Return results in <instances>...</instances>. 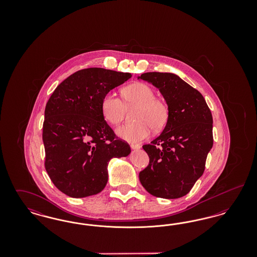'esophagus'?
<instances>
[{"instance_id": "1", "label": "esophagus", "mask_w": 257, "mask_h": 257, "mask_svg": "<svg viewBox=\"0 0 257 257\" xmlns=\"http://www.w3.org/2000/svg\"><path fill=\"white\" fill-rule=\"evenodd\" d=\"M130 147L132 149H135V150H138V149H140L141 148V146L140 145H134V144H131L130 145Z\"/></svg>"}]
</instances>
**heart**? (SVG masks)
<instances>
[{"mask_svg":"<svg viewBox=\"0 0 257 257\" xmlns=\"http://www.w3.org/2000/svg\"><path fill=\"white\" fill-rule=\"evenodd\" d=\"M122 99L112 92L104 95L101 102L103 117L112 125L122 122L126 108L137 105L133 114L134 122L116 129V135L125 141L140 143L149 137L152 129L162 130L169 120L170 110L167 103L155 97L154 89L146 83L138 82L123 87Z\"/></svg>","mask_w":257,"mask_h":257,"instance_id":"heart-1","label":"heart"}]
</instances>
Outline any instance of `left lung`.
<instances>
[{"instance_id":"8db88e82","label":"left lung","mask_w":257,"mask_h":257,"mask_svg":"<svg viewBox=\"0 0 257 257\" xmlns=\"http://www.w3.org/2000/svg\"><path fill=\"white\" fill-rule=\"evenodd\" d=\"M139 78L159 88L170 110L162 134L143 146L149 164L140 172V181L152 196L181 197L205 169L213 147L211 110L201 93L175 74L147 72Z\"/></svg>"}]
</instances>
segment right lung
I'll return each instance as SVG.
<instances>
[{"instance_id":"right-lung-1","label":"right lung","mask_w":257,"mask_h":257,"mask_svg":"<svg viewBox=\"0 0 257 257\" xmlns=\"http://www.w3.org/2000/svg\"><path fill=\"white\" fill-rule=\"evenodd\" d=\"M131 77L98 67L82 69L61 82L49 98L42 132L44 166L63 194L77 198L100 193L108 182L109 161L131 152L101 110L104 95Z\"/></svg>"}]
</instances>
